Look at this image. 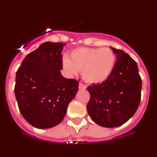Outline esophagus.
<instances>
[{
  "instance_id": "34e87169",
  "label": "esophagus",
  "mask_w": 157,
  "mask_h": 157,
  "mask_svg": "<svg viewBox=\"0 0 157 157\" xmlns=\"http://www.w3.org/2000/svg\"><path fill=\"white\" fill-rule=\"evenodd\" d=\"M86 88V86L82 84V83H79V85H78V89L79 90H85Z\"/></svg>"
}]
</instances>
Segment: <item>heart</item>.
Listing matches in <instances>:
<instances>
[{"label": "heart", "instance_id": "obj_1", "mask_svg": "<svg viewBox=\"0 0 157 157\" xmlns=\"http://www.w3.org/2000/svg\"><path fill=\"white\" fill-rule=\"evenodd\" d=\"M116 63V55L109 48L82 47L72 50L70 56H63L62 66L67 75L72 76L81 71L86 82L98 84L110 77Z\"/></svg>", "mask_w": 157, "mask_h": 157}]
</instances>
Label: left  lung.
<instances>
[{
	"mask_svg": "<svg viewBox=\"0 0 157 157\" xmlns=\"http://www.w3.org/2000/svg\"><path fill=\"white\" fill-rule=\"evenodd\" d=\"M111 48L116 55L114 71L105 82L87 88L90 94L86 106L88 114L104 127L123 125L134 116L141 101L138 65L124 51Z\"/></svg>",
	"mask_w": 157,
	"mask_h": 157,
	"instance_id": "1",
	"label": "left lung"
}]
</instances>
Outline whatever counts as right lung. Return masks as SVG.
<instances>
[{
	"label": "right lung",
	"instance_id": "add662e5",
	"mask_svg": "<svg viewBox=\"0 0 157 157\" xmlns=\"http://www.w3.org/2000/svg\"><path fill=\"white\" fill-rule=\"evenodd\" d=\"M61 42L43 43L29 53L16 72L15 95L22 116L38 129L58 125L74 99L78 82L61 75Z\"/></svg>",
	"mask_w": 157,
	"mask_h": 157
}]
</instances>
